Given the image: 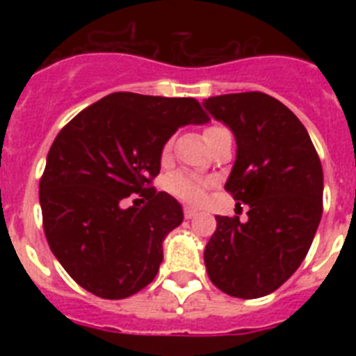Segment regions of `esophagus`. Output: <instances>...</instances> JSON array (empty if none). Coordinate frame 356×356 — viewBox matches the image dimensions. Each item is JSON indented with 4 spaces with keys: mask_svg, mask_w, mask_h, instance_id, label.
<instances>
[{
    "mask_svg": "<svg viewBox=\"0 0 356 356\" xmlns=\"http://www.w3.org/2000/svg\"><path fill=\"white\" fill-rule=\"evenodd\" d=\"M197 214H200V212H197V209H194V207H184V218H186V220H192V218H195Z\"/></svg>",
    "mask_w": 356,
    "mask_h": 356,
    "instance_id": "obj_1",
    "label": "esophagus"
}]
</instances>
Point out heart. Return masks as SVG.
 Segmentation results:
<instances>
[{"label":"heart","mask_w":356,"mask_h":356,"mask_svg":"<svg viewBox=\"0 0 356 356\" xmlns=\"http://www.w3.org/2000/svg\"><path fill=\"white\" fill-rule=\"evenodd\" d=\"M211 129V127H209ZM170 151V142L164 145V153ZM166 190L170 194H173L179 200L190 201V203H197L203 200V195L207 192V183L203 179L194 177L190 173L175 172L166 179Z\"/></svg>","instance_id":"1"}]
</instances>
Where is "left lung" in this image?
<instances>
[{"instance_id": "left-lung-1", "label": "left lung", "mask_w": 356, "mask_h": 356, "mask_svg": "<svg viewBox=\"0 0 356 356\" xmlns=\"http://www.w3.org/2000/svg\"><path fill=\"white\" fill-rule=\"evenodd\" d=\"M203 107L236 138L225 190L248 222L216 216L205 248L214 286L240 299L275 292L303 262L323 212V170L305 125L262 92L209 97Z\"/></svg>"}]
</instances>
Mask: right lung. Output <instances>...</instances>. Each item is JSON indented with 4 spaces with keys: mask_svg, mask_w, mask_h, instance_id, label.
Instances as JSON below:
<instances>
[{
    "mask_svg": "<svg viewBox=\"0 0 356 356\" xmlns=\"http://www.w3.org/2000/svg\"><path fill=\"white\" fill-rule=\"evenodd\" d=\"M207 122L194 97L114 92L60 129L40 179L42 223L49 249L79 286L123 299L155 279L162 242L181 225L183 209L151 181L170 136ZM133 193L145 197L142 206L127 205Z\"/></svg>",
    "mask_w": 356,
    "mask_h": 356,
    "instance_id": "1",
    "label": "right lung"
}]
</instances>
